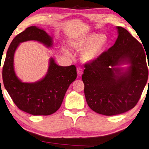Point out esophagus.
Returning a JSON list of instances; mask_svg holds the SVG:
<instances>
[{
	"label": "esophagus",
	"mask_w": 149,
	"mask_h": 149,
	"mask_svg": "<svg viewBox=\"0 0 149 149\" xmlns=\"http://www.w3.org/2000/svg\"><path fill=\"white\" fill-rule=\"evenodd\" d=\"M77 75H79V76H81V75H82L83 73V68H81V67H78L77 69Z\"/></svg>",
	"instance_id": "obj_1"
}]
</instances>
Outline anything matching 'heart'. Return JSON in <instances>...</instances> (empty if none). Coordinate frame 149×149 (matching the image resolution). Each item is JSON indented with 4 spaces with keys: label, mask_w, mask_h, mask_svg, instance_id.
Instances as JSON below:
<instances>
[{
    "label": "heart",
    "mask_w": 149,
    "mask_h": 149,
    "mask_svg": "<svg viewBox=\"0 0 149 149\" xmlns=\"http://www.w3.org/2000/svg\"><path fill=\"white\" fill-rule=\"evenodd\" d=\"M110 40L105 34L90 33L79 39L72 42V46L77 51H82L81 59L84 63L94 62L103 54L109 45ZM66 54H70L68 49H64Z\"/></svg>",
    "instance_id": "b5f03b06"
}]
</instances>
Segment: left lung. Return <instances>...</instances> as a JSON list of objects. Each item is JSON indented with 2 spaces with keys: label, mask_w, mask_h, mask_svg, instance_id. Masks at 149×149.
<instances>
[{
  "label": "left lung",
  "mask_w": 149,
  "mask_h": 149,
  "mask_svg": "<svg viewBox=\"0 0 149 149\" xmlns=\"http://www.w3.org/2000/svg\"><path fill=\"white\" fill-rule=\"evenodd\" d=\"M116 28L118 37L114 45L94 62L86 63L82 75L87 104L94 112L105 116L133 109L148 75L147 55L141 44L126 29ZM124 63L130 65L125 71L117 67Z\"/></svg>",
  "instance_id": "8db88e82"
}]
</instances>
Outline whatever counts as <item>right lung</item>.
<instances>
[{
    "instance_id": "1",
    "label": "right lung",
    "mask_w": 149,
    "mask_h": 149,
    "mask_svg": "<svg viewBox=\"0 0 149 149\" xmlns=\"http://www.w3.org/2000/svg\"><path fill=\"white\" fill-rule=\"evenodd\" d=\"M28 40H36L48 48L53 45L52 38L36 26L28 27L17 35L8 49L2 68L3 83L20 110L33 116L51 115L59 109L70 84L76 79V68L74 65L59 66L50 58L48 72L42 79L22 82L14 70V54L20 42Z\"/></svg>"
}]
</instances>
